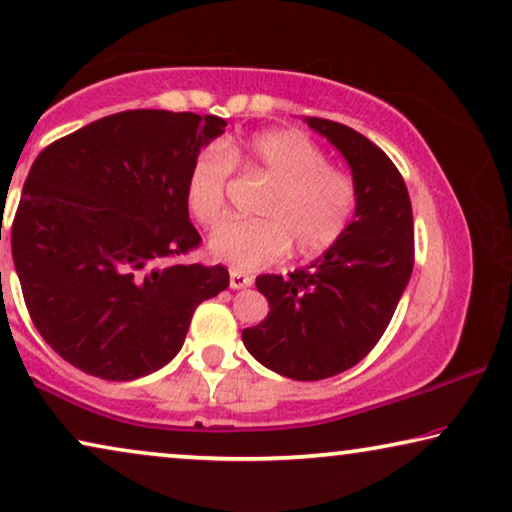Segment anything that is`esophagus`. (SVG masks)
Instances as JSON below:
<instances>
[{
  "label": "esophagus",
  "mask_w": 512,
  "mask_h": 512,
  "mask_svg": "<svg viewBox=\"0 0 512 512\" xmlns=\"http://www.w3.org/2000/svg\"><path fill=\"white\" fill-rule=\"evenodd\" d=\"M254 284V277L242 270H230V289H249Z\"/></svg>",
  "instance_id": "34e87169"
}]
</instances>
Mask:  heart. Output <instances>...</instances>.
Masks as SVG:
<instances>
[{"mask_svg":"<svg viewBox=\"0 0 512 512\" xmlns=\"http://www.w3.org/2000/svg\"><path fill=\"white\" fill-rule=\"evenodd\" d=\"M235 165L272 181L258 205L263 219L233 221L214 230L209 249L235 270H256L289 254L312 258L333 249L352 226L359 188L352 174L328 163L326 151L300 130H265L244 144H205L186 177V207L200 226L228 214Z\"/></svg>","mask_w":512,"mask_h":512,"instance_id":"obj_1","label":"heart"}]
</instances>
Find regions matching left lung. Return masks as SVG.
Instances as JSON below:
<instances>
[{"label": "left lung", "instance_id": "8db88e82", "mask_svg": "<svg viewBox=\"0 0 512 512\" xmlns=\"http://www.w3.org/2000/svg\"><path fill=\"white\" fill-rule=\"evenodd\" d=\"M352 167L359 209L345 237L310 268L256 277L270 312L244 328L256 361L291 380H326L366 359L387 331L415 263L408 188L368 137L328 118H307Z\"/></svg>", "mask_w": 512, "mask_h": 512}]
</instances>
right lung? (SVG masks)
<instances>
[{
    "label": "right lung",
    "mask_w": 512,
    "mask_h": 512,
    "mask_svg": "<svg viewBox=\"0 0 512 512\" xmlns=\"http://www.w3.org/2000/svg\"><path fill=\"white\" fill-rule=\"evenodd\" d=\"M226 121L130 109L55 139L27 174L11 254L27 312L55 354L111 382L149 375L184 345L202 300L228 289L198 249L186 177Z\"/></svg>",
    "instance_id": "1"
}]
</instances>
